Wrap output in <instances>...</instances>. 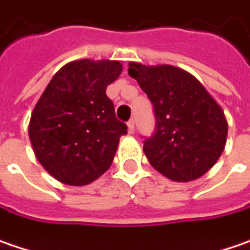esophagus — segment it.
Wrapping results in <instances>:
<instances>
[{
	"label": "esophagus",
	"mask_w": 250,
	"mask_h": 250,
	"mask_svg": "<svg viewBox=\"0 0 250 250\" xmlns=\"http://www.w3.org/2000/svg\"><path fill=\"white\" fill-rule=\"evenodd\" d=\"M128 131H129V134H134L135 132V119H131L128 122Z\"/></svg>",
	"instance_id": "34e87169"
}]
</instances>
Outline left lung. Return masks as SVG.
Wrapping results in <instances>:
<instances>
[{"label":"left lung","mask_w":250,"mask_h":250,"mask_svg":"<svg viewBox=\"0 0 250 250\" xmlns=\"http://www.w3.org/2000/svg\"><path fill=\"white\" fill-rule=\"evenodd\" d=\"M128 74L153 105L155 131L144 141L149 164L176 182L201 178L216 164L226 144L228 122L221 106L181 68L129 62Z\"/></svg>","instance_id":"obj_1"}]
</instances>
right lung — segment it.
I'll return each instance as SVG.
<instances>
[{
    "mask_svg": "<svg viewBox=\"0 0 250 250\" xmlns=\"http://www.w3.org/2000/svg\"><path fill=\"white\" fill-rule=\"evenodd\" d=\"M121 71L118 61L66 63L37 102L29 139L40 164L60 182L88 185L109 169L119 138L128 132L106 97Z\"/></svg>",
    "mask_w": 250,
    "mask_h": 250,
    "instance_id": "obj_1",
    "label": "right lung"
}]
</instances>
